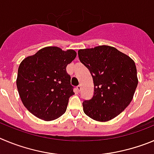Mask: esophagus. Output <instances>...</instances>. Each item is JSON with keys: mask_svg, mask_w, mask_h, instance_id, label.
I'll return each mask as SVG.
<instances>
[{"mask_svg": "<svg viewBox=\"0 0 154 154\" xmlns=\"http://www.w3.org/2000/svg\"><path fill=\"white\" fill-rule=\"evenodd\" d=\"M77 91H80V90H81V85H80H80L77 86Z\"/></svg>", "mask_w": 154, "mask_h": 154, "instance_id": "34e87169", "label": "esophagus"}]
</instances>
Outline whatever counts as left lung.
Returning a JSON list of instances; mask_svg holds the SVG:
<instances>
[{
    "instance_id": "left-lung-1",
    "label": "left lung",
    "mask_w": 154,
    "mask_h": 154,
    "mask_svg": "<svg viewBox=\"0 0 154 154\" xmlns=\"http://www.w3.org/2000/svg\"><path fill=\"white\" fill-rule=\"evenodd\" d=\"M78 56L89 69L94 85L92 99L83 102L84 113L99 122L115 118L131 103L137 87L135 62L107 45L80 49Z\"/></svg>"
}]
</instances>
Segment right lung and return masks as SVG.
<instances>
[{
  "label": "right lung",
  "instance_id": "1",
  "mask_svg": "<svg viewBox=\"0 0 154 154\" xmlns=\"http://www.w3.org/2000/svg\"><path fill=\"white\" fill-rule=\"evenodd\" d=\"M77 52L58 47H46L24 58L20 63L16 84L23 106L45 121L57 119L67 110L74 95L67 64Z\"/></svg>",
  "mask_w": 154,
  "mask_h": 154
}]
</instances>
